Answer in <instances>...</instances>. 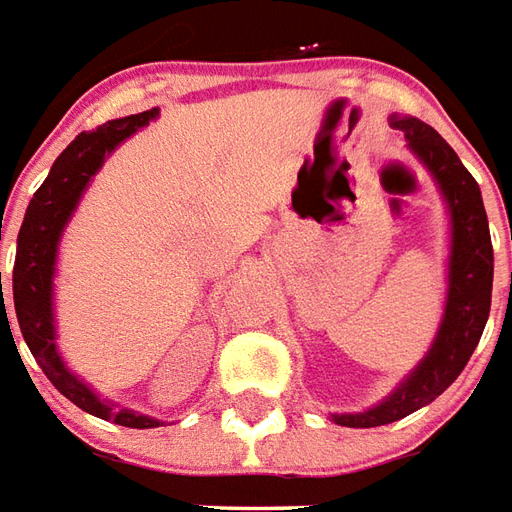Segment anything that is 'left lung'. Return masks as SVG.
<instances>
[{"instance_id": "1", "label": "left lung", "mask_w": 512, "mask_h": 512, "mask_svg": "<svg viewBox=\"0 0 512 512\" xmlns=\"http://www.w3.org/2000/svg\"><path fill=\"white\" fill-rule=\"evenodd\" d=\"M389 123L405 134L408 148L436 179L438 190L447 201L452 220L447 306L433 347L419 366L375 408L364 413H333V422L342 427H380L430 405L469 364L491 311L494 248L480 184L463 168L458 154L433 126L411 115H391Z\"/></svg>"}]
</instances>
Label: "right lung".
I'll use <instances>...</instances> for the list:
<instances>
[{
	"label": "right lung",
	"instance_id": "right-lung-1",
	"mask_svg": "<svg viewBox=\"0 0 512 512\" xmlns=\"http://www.w3.org/2000/svg\"><path fill=\"white\" fill-rule=\"evenodd\" d=\"M159 110L137 112L126 118L104 123L93 132L76 134V140L54 159L49 176L38 192L32 195L27 215L18 231L16 264H13V303L21 336L41 364L43 375L52 380L54 389L74 402L76 408L93 413L99 419H110L123 427L148 430L159 427V419L134 413L129 408H115L107 400H99L88 383L76 378L65 366L63 355L57 353V331H54V264H57V248L68 220L74 215L82 192L88 190L90 179L99 173L104 159L123 143L129 134L143 129L148 121H154ZM5 308V297H2ZM7 314V311H5ZM7 322V317H5ZM10 328V322H7Z\"/></svg>",
	"mask_w": 512,
	"mask_h": 512
}]
</instances>
